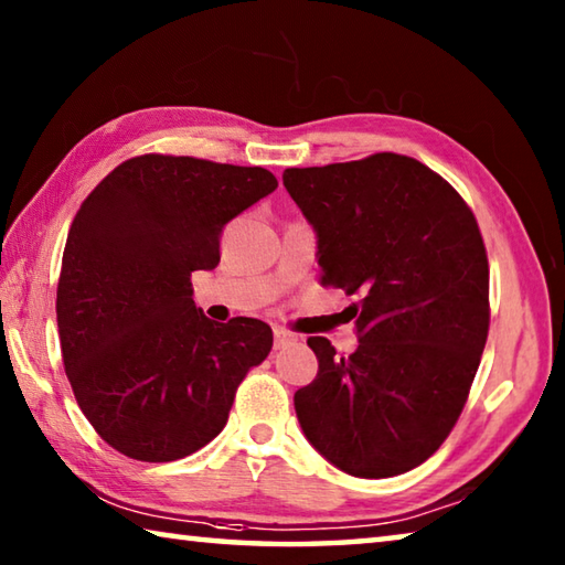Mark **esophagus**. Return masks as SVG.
I'll return each mask as SVG.
<instances>
[{
    "label": "esophagus",
    "mask_w": 565,
    "mask_h": 565,
    "mask_svg": "<svg viewBox=\"0 0 565 565\" xmlns=\"http://www.w3.org/2000/svg\"><path fill=\"white\" fill-rule=\"evenodd\" d=\"M296 341V337L291 331H286V329H274V347L276 349H284V347H289V343H294Z\"/></svg>",
    "instance_id": "esophagus-1"
}]
</instances>
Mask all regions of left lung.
<instances>
[{"label":"left lung","mask_w":565,"mask_h":565,"mask_svg":"<svg viewBox=\"0 0 565 565\" xmlns=\"http://www.w3.org/2000/svg\"><path fill=\"white\" fill-rule=\"evenodd\" d=\"M319 234L321 284L356 296L359 349L311 337L319 374L296 391L306 438L359 478L406 473L454 431L489 337V256L476 216L444 177L381 151L286 169Z\"/></svg>","instance_id":"1"}]
</instances>
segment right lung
Masks as SVG:
<instances>
[{
	"label": "right lung",
	"instance_id": "right-lung-1",
	"mask_svg": "<svg viewBox=\"0 0 565 565\" xmlns=\"http://www.w3.org/2000/svg\"><path fill=\"white\" fill-rule=\"evenodd\" d=\"M276 186L262 167L141 154L82 202L62 256L56 327L76 404L119 454L164 463L199 451L269 356V323L209 321L191 299V271L214 269L224 226Z\"/></svg>",
	"mask_w": 565,
	"mask_h": 565
}]
</instances>
